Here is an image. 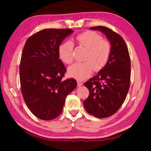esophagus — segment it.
I'll use <instances>...</instances> for the list:
<instances>
[{
    "label": "esophagus",
    "mask_w": 151,
    "mask_h": 151,
    "mask_svg": "<svg viewBox=\"0 0 151 151\" xmlns=\"http://www.w3.org/2000/svg\"><path fill=\"white\" fill-rule=\"evenodd\" d=\"M77 85H78V87H81V86H82L83 85V84H82V82L78 81H77Z\"/></svg>",
    "instance_id": "esophagus-1"
}]
</instances>
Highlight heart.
Returning <instances> with one entry per match:
<instances>
[{"instance_id": "heart-1", "label": "heart", "mask_w": 151, "mask_h": 151, "mask_svg": "<svg viewBox=\"0 0 151 151\" xmlns=\"http://www.w3.org/2000/svg\"><path fill=\"white\" fill-rule=\"evenodd\" d=\"M75 40L80 46L87 49L84 61L70 66L68 74L78 81L88 78L93 69L99 71L106 65L110 58L111 47L106 40H102L100 34L94 31H86L76 36ZM74 45L70 41H64L58 48L60 60L63 63L70 64L73 62Z\"/></svg>"}]
</instances>
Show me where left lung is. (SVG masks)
<instances>
[{
	"instance_id": "8db88e82",
	"label": "left lung",
	"mask_w": 151,
	"mask_h": 151,
	"mask_svg": "<svg viewBox=\"0 0 151 151\" xmlns=\"http://www.w3.org/2000/svg\"><path fill=\"white\" fill-rule=\"evenodd\" d=\"M90 29L104 34L111 50L106 65L84 83L89 95L83 104L88 114L106 118L116 113L126 99L130 88V58L126 43L120 35L106 27Z\"/></svg>"
}]
</instances>
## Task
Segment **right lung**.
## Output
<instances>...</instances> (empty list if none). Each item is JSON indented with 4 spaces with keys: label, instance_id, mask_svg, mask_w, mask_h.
Segmentation results:
<instances>
[{
    "label": "right lung",
    "instance_id": "obj_1",
    "mask_svg": "<svg viewBox=\"0 0 151 151\" xmlns=\"http://www.w3.org/2000/svg\"><path fill=\"white\" fill-rule=\"evenodd\" d=\"M71 29H44L29 37L22 50L19 75L24 101L35 116L52 120L62 113L65 98L77 86L63 80L66 68L58 48Z\"/></svg>",
    "mask_w": 151,
    "mask_h": 151
}]
</instances>
